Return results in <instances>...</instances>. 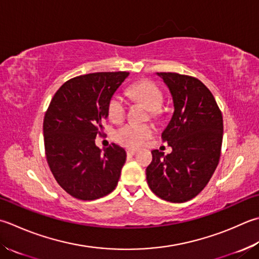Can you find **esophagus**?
Masks as SVG:
<instances>
[{"label": "esophagus", "mask_w": 259, "mask_h": 259, "mask_svg": "<svg viewBox=\"0 0 259 259\" xmlns=\"http://www.w3.org/2000/svg\"><path fill=\"white\" fill-rule=\"evenodd\" d=\"M136 153H137V149H131V148L126 149V155L128 156H134Z\"/></svg>", "instance_id": "1"}]
</instances>
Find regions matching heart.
Segmentation results:
<instances>
[{
  "mask_svg": "<svg viewBox=\"0 0 259 259\" xmlns=\"http://www.w3.org/2000/svg\"><path fill=\"white\" fill-rule=\"evenodd\" d=\"M129 95L134 100L140 101L150 109L153 116H157L164 103V93L153 80H139L130 86ZM126 100L120 93H114L108 102V115L113 122H121L126 114ZM154 134V126L148 123L130 122L115 131L116 143L129 148H136L143 145Z\"/></svg>",
  "mask_w": 259,
  "mask_h": 259,
  "instance_id": "obj_1",
  "label": "heart"
}]
</instances>
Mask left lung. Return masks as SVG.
<instances>
[{"instance_id":"left-lung-1","label":"left lung","mask_w":259,"mask_h":259,"mask_svg":"<svg viewBox=\"0 0 259 259\" xmlns=\"http://www.w3.org/2000/svg\"><path fill=\"white\" fill-rule=\"evenodd\" d=\"M173 96L174 114L161 134L173 148L164 156L153 150L146 169L150 190L173 203L193 199L209 183L219 164L224 120L214 96L193 76L157 73Z\"/></svg>"}]
</instances>
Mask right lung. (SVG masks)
I'll use <instances>...</instances> for the list:
<instances>
[{
  "label": "right lung",
  "mask_w": 259,
  "mask_h": 259,
  "mask_svg": "<svg viewBox=\"0 0 259 259\" xmlns=\"http://www.w3.org/2000/svg\"><path fill=\"white\" fill-rule=\"evenodd\" d=\"M128 72H101L65 82L44 119L45 153L57 183L69 195L91 201L111 193L125 163V151L112 144L95 146L108 118V102Z\"/></svg>",
  "instance_id": "right-lung-1"
}]
</instances>
